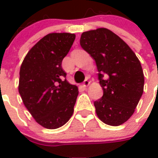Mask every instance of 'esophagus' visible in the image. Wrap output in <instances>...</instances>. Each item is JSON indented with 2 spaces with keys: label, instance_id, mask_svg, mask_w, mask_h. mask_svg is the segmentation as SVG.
<instances>
[{
  "label": "esophagus",
  "instance_id": "esophagus-1",
  "mask_svg": "<svg viewBox=\"0 0 158 158\" xmlns=\"http://www.w3.org/2000/svg\"><path fill=\"white\" fill-rule=\"evenodd\" d=\"M89 84H90V82H89L88 79H85L84 81V83H83V85H84V87H87L89 86Z\"/></svg>",
  "mask_w": 158,
  "mask_h": 158
}]
</instances>
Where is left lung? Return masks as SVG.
I'll return each mask as SVG.
<instances>
[{
    "label": "left lung",
    "mask_w": 158,
    "mask_h": 158,
    "mask_svg": "<svg viewBox=\"0 0 158 158\" xmlns=\"http://www.w3.org/2000/svg\"><path fill=\"white\" fill-rule=\"evenodd\" d=\"M80 45L95 60L103 95L94 102L96 113L106 125L118 126L135 112L144 85L140 61L129 46L107 28L82 33Z\"/></svg>",
    "instance_id": "1"
}]
</instances>
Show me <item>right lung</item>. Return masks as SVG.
I'll return each instance as SVG.
<instances>
[{"label": "right lung", "instance_id": "1", "mask_svg": "<svg viewBox=\"0 0 158 158\" xmlns=\"http://www.w3.org/2000/svg\"><path fill=\"white\" fill-rule=\"evenodd\" d=\"M74 33H49L31 48L21 64L19 93L36 121L47 129L69 120L79 94L67 82L62 60L70 50Z\"/></svg>", "mask_w": 158, "mask_h": 158}]
</instances>
